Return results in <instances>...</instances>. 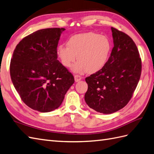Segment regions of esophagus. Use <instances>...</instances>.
<instances>
[{
    "label": "esophagus",
    "instance_id": "esophagus-1",
    "mask_svg": "<svg viewBox=\"0 0 154 154\" xmlns=\"http://www.w3.org/2000/svg\"><path fill=\"white\" fill-rule=\"evenodd\" d=\"M74 78H75V82H78L81 80L82 77L80 76V75H75L74 76Z\"/></svg>",
    "mask_w": 154,
    "mask_h": 154
}]
</instances>
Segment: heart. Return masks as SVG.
<instances>
[{
  "mask_svg": "<svg viewBox=\"0 0 154 154\" xmlns=\"http://www.w3.org/2000/svg\"><path fill=\"white\" fill-rule=\"evenodd\" d=\"M112 48L109 39L104 35L87 32L73 35L67 41V46L60 45L58 56L62 65L72 67L75 73H94L100 71L108 62Z\"/></svg>",
  "mask_w": 154,
  "mask_h": 154,
  "instance_id": "1",
  "label": "heart"
}]
</instances>
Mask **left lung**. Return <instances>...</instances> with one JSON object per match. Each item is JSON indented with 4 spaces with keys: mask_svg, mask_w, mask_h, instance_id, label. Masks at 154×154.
<instances>
[{
    "mask_svg": "<svg viewBox=\"0 0 154 154\" xmlns=\"http://www.w3.org/2000/svg\"><path fill=\"white\" fill-rule=\"evenodd\" d=\"M111 29L114 46L108 62L100 71L85 79L86 103L104 114L117 112L127 104L142 71L141 58L133 39L116 28Z\"/></svg>",
    "mask_w": 154,
    "mask_h": 154,
    "instance_id": "8db88e82",
    "label": "left lung"
}]
</instances>
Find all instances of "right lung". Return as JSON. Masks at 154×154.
Here are the masks:
<instances>
[{
  "label": "right lung",
  "mask_w": 154,
  "mask_h": 154,
  "mask_svg": "<svg viewBox=\"0 0 154 154\" xmlns=\"http://www.w3.org/2000/svg\"><path fill=\"white\" fill-rule=\"evenodd\" d=\"M64 28L38 30L23 38L14 50L10 72L26 104L40 112L59 108L74 77L59 61L57 46Z\"/></svg>",
  "instance_id": "right-lung-1"
}]
</instances>
